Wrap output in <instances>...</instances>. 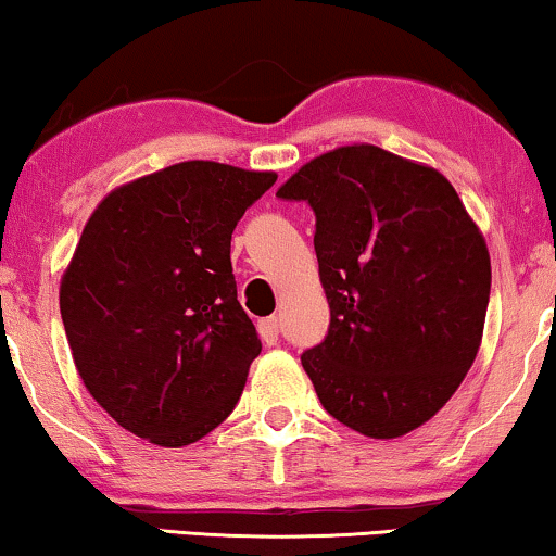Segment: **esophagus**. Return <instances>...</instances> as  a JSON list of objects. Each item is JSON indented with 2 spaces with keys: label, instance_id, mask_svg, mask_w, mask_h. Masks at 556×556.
I'll return each mask as SVG.
<instances>
[{
  "label": "esophagus",
  "instance_id": "34e87169",
  "mask_svg": "<svg viewBox=\"0 0 556 556\" xmlns=\"http://www.w3.org/2000/svg\"><path fill=\"white\" fill-rule=\"evenodd\" d=\"M257 331H261V337H263L265 344H276L278 333H280V321H278L276 316L263 318V321L257 324Z\"/></svg>",
  "mask_w": 556,
  "mask_h": 556
}]
</instances>
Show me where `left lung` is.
Returning <instances> with one entry per match:
<instances>
[{
	"instance_id": "left-lung-1",
	"label": "left lung",
	"mask_w": 556,
	"mask_h": 556,
	"mask_svg": "<svg viewBox=\"0 0 556 556\" xmlns=\"http://www.w3.org/2000/svg\"><path fill=\"white\" fill-rule=\"evenodd\" d=\"M308 202L331 321L301 354L321 405L390 440L428 422L473 364L491 257L443 174L354 143L301 166L276 192Z\"/></svg>"
}]
</instances>
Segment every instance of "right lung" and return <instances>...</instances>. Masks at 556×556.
I'll list each match as a JSON object with an SVG mask.
<instances>
[{"mask_svg":"<svg viewBox=\"0 0 556 556\" xmlns=\"http://www.w3.org/2000/svg\"><path fill=\"white\" fill-rule=\"evenodd\" d=\"M276 179L181 162L113 189L90 215L60 314L83 384L121 428L181 447L238 405L261 339L238 301L230 240Z\"/></svg>","mask_w":556,"mask_h":556,"instance_id":"obj_1","label":"right lung"}]
</instances>
